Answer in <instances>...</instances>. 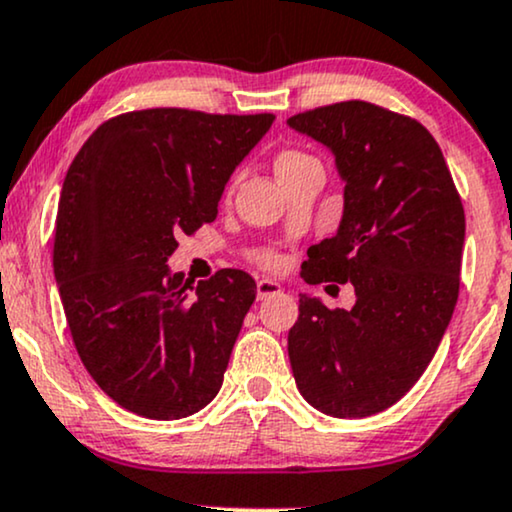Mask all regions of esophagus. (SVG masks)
Returning a JSON list of instances; mask_svg holds the SVG:
<instances>
[{"label": "esophagus", "mask_w": 512, "mask_h": 512, "mask_svg": "<svg viewBox=\"0 0 512 512\" xmlns=\"http://www.w3.org/2000/svg\"><path fill=\"white\" fill-rule=\"evenodd\" d=\"M282 292V287L277 285L275 280H270V277H263V280H258L256 282V294H258V299H270V296H277Z\"/></svg>", "instance_id": "34e87169"}]
</instances>
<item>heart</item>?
Instances as JSON below:
<instances>
[{
  "mask_svg": "<svg viewBox=\"0 0 512 512\" xmlns=\"http://www.w3.org/2000/svg\"><path fill=\"white\" fill-rule=\"evenodd\" d=\"M311 163H315L311 156L301 154V151L296 149H287L282 151V154H277L275 159V170L277 175H287V173H294V170L304 168V166H311ZM258 261L263 263V266H277V256L270 254V251H263V254H258Z\"/></svg>",
  "mask_w": 512,
  "mask_h": 512,
  "instance_id": "obj_1",
  "label": "heart"
}]
</instances>
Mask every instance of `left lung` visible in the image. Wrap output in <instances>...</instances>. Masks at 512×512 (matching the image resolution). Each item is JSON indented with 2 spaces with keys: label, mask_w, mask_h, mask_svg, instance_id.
<instances>
[{
  "label": "left lung",
  "mask_w": 512,
  "mask_h": 512,
  "mask_svg": "<svg viewBox=\"0 0 512 512\" xmlns=\"http://www.w3.org/2000/svg\"><path fill=\"white\" fill-rule=\"evenodd\" d=\"M332 151L344 182L337 235L308 249V285L351 282L356 304L330 311L299 296L287 337L301 396L332 418L394 406L427 370L458 301L465 213L425 125L368 102L287 121Z\"/></svg>",
  "instance_id": "1"
}]
</instances>
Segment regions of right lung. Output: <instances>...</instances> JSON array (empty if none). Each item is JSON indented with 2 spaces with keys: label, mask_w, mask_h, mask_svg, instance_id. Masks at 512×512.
<instances>
[{
  "label": "right lung",
  "mask_w": 512,
  "mask_h": 512,
  "mask_svg": "<svg viewBox=\"0 0 512 512\" xmlns=\"http://www.w3.org/2000/svg\"><path fill=\"white\" fill-rule=\"evenodd\" d=\"M273 113L147 109L111 118L82 144L61 187L54 277L75 349L118 406L180 420L223 384L254 277L170 273L180 235L218 216L227 180Z\"/></svg>",
  "instance_id": "obj_1"
}]
</instances>
